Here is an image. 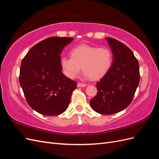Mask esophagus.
<instances>
[{
  "label": "esophagus",
  "instance_id": "1",
  "mask_svg": "<svg viewBox=\"0 0 159 159\" xmlns=\"http://www.w3.org/2000/svg\"><path fill=\"white\" fill-rule=\"evenodd\" d=\"M77 86H78V88H84V87H85V86H87V84H82V83H78V85H77Z\"/></svg>",
  "mask_w": 159,
  "mask_h": 159
}]
</instances>
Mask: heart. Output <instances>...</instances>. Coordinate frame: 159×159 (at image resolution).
Wrapping results in <instances>:
<instances>
[{
    "mask_svg": "<svg viewBox=\"0 0 159 159\" xmlns=\"http://www.w3.org/2000/svg\"><path fill=\"white\" fill-rule=\"evenodd\" d=\"M70 55L61 56L60 62L64 74L71 79L78 76L82 67L86 77L98 80L108 73L113 63L112 52L107 47L80 44L71 49Z\"/></svg>",
    "mask_w": 159,
    "mask_h": 159,
    "instance_id": "obj_1",
    "label": "heart"
}]
</instances>
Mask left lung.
I'll list each match as a JSON object with an SVG mask.
<instances>
[{
    "label": "left lung",
    "mask_w": 159,
    "mask_h": 159,
    "mask_svg": "<svg viewBox=\"0 0 159 159\" xmlns=\"http://www.w3.org/2000/svg\"><path fill=\"white\" fill-rule=\"evenodd\" d=\"M105 39L111 49L113 63L108 73L96 84L98 93L89 103L97 113L112 115L131 104L140 73L138 60L126 45L114 38Z\"/></svg>",
    "instance_id": "8db88e82"
}]
</instances>
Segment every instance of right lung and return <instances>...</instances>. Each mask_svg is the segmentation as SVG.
Masks as SVG:
<instances>
[{
	"instance_id": "obj_1",
	"label": "right lung",
	"mask_w": 159,
	"mask_h": 159,
	"mask_svg": "<svg viewBox=\"0 0 159 159\" xmlns=\"http://www.w3.org/2000/svg\"><path fill=\"white\" fill-rule=\"evenodd\" d=\"M74 40L68 37H50L34 46L24 57L19 81L28 104L47 116L64 113L76 81L62 73L61 53Z\"/></svg>"
}]
</instances>
